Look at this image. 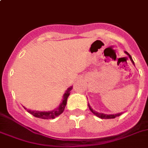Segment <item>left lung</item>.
Listing matches in <instances>:
<instances>
[{
	"instance_id": "obj_1",
	"label": "left lung",
	"mask_w": 148,
	"mask_h": 148,
	"mask_svg": "<svg viewBox=\"0 0 148 148\" xmlns=\"http://www.w3.org/2000/svg\"><path fill=\"white\" fill-rule=\"evenodd\" d=\"M125 53L128 55V57L130 58V60H131V62H133V64L134 65V60H133L132 58H131V56H130V54L127 52V51H125ZM88 108H89V109L90 110V111H91V112H92L94 115H96L97 116L99 117V118H101V119H114V118H116V116H120L121 114H122V113H119V114H102V113H98V112H97V111H95V110H93V109L90 108V106L89 104H88Z\"/></svg>"
}]
</instances>
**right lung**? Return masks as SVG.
<instances>
[{
  "instance_id": "obj_1",
  "label": "right lung",
  "mask_w": 148,
  "mask_h": 148,
  "mask_svg": "<svg viewBox=\"0 0 148 148\" xmlns=\"http://www.w3.org/2000/svg\"><path fill=\"white\" fill-rule=\"evenodd\" d=\"M72 89V86L67 89V90L66 91V93L63 95V98H62V100L61 102V103L60 104L59 107L57 108L56 109H54L53 110H50V111H38V110H27L29 114H31L32 115H33L34 116L38 117V118H40V119H54L55 117L58 116L59 115H60L63 111H64V109L66 108V103H67V99L69 97V94H70V91ZM25 109L26 108L25 107Z\"/></svg>"
}]
</instances>
